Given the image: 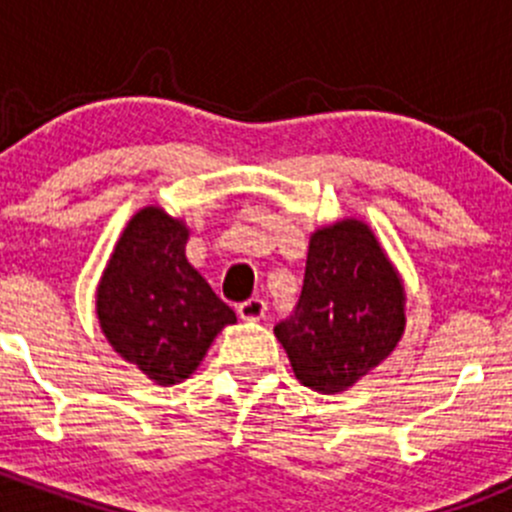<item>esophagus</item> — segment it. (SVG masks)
I'll return each mask as SVG.
<instances>
[{
    "label": "esophagus",
    "instance_id": "1",
    "mask_svg": "<svg viewBox=\"0 0 512 512\" xmlns=\"http://www.w3.org/2000/svg\"><path fill=\"white\" fill-rule=\"evenodd\" d=\"M237 314H240V319H245V322H257V319H262L267 314V302L260 297H252L237 307Z\"/></svg>",
    "mask_w": 512,
    "mask_h": 512
}]
</instances>
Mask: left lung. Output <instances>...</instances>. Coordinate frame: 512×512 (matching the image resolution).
<instances>
[{
    "mask_svg": "<svg viewBox=\"0 0 512 512\" xmlns=\"http://www.w3.org/2000/svg\"><path fill=\"white\" fill-rule=\"evenodd\" d=\"M404 304L399 272L369 225L339 220L309 240L302 294L275 337L304 386L339 394L394 352Z\"/></svg>",
    "mask_w": 512,
    "mask_h": 512,
    "instance_id": "left-lung-1",
    "label": "left lung"
}]
</instances>
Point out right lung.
<instances>
[{"label":"right lung","mask_w":512,"mask_h":512,"mask_svg":"<svg viewBox=\"0 0 512 512\" xmlns=\"http://www.w3.org/2000/svg\"><path fill=\"white\" fill-rule=\"evenodd\" d=\"M190 230L163 208L128 220L96 289L108 344L160 386L188 379L235 312L185 257Z\"/></svg>","instance_id":"right-lung-1"}]
</instances>
